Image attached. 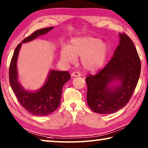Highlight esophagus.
<instances>
[{
	"mask_svg": "<svg viewBox=\"0 0 148 148\" xmlns=\"http://www.w3.org/2000/svg\"><path fill=\"white\" fill-rule=\"evenodd\" d=\"M71 76L72 77H80L81 76V73H79L77 71H74L71 73Z\"/></svg>",
	"mask_w": 148,
	"mask_h": 148,
	"instance_id": "1",
	"label": "esophagus"
}]
</instances>
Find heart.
<instances>
[{"instance_id": "b5f03b06", "label": "heart", "mask_w": 148, "mask_h": 148, "mask_svg": "<svg viewBox=\"0 0 148 148\" xmlns=\"http://www.w3.org/2000/svg\"><path fill=\"white\" fill-rule=\"evenodd\" d=\"M108 51V45L101 39L83 36L72 39L68 47H62L60 57L66 63H73L76 58L81 57L80 61L83 68L95 71L104 65Z\"/></svg>"}]
</instances>
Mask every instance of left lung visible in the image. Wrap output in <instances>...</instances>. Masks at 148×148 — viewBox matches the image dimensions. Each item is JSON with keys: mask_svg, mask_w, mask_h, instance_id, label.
I'll return each instance as SVG.
<instances>
[{"mask_svg": "<svg viewBox=\"0 0 148 148\" xmlns=\"http://www.w3.org/2000/svg\"><path fill=\"white\" fill-rule=\"evenodd\" d=\"M113 57L97 74L86 77L87 103L95 112L112 114L130 100L140 75L141 63L131 38L119 34Z\"/></svg>", "mask_w": 148, "mask_h": 148, "instance_id": "8db88e82", "label": "left lung"}]
</instances>
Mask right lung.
<instances>
[{
	"instance_id": "1",
	"label": "right lung",
	"mask_w": 148,
	"mask_h": 148,
	"mask_svg": "<svg viewBox=\"0 0 148 148\" xmlns=\"http://www.w3.org/2000/svg\"><path fill=\"white\" fill-rule=\"evenodd\" d=\"M53 27L41 28L25 38L15 48L10 65L9 80L10 86L17 100L28 112L36 116H47L53 112L60 103L62 88L71 79L68 71L51 70L42 87L35 92L25 90L18 81L17 62L22 43H27L45 34Z\"/></svg>"
}]
</instances>
